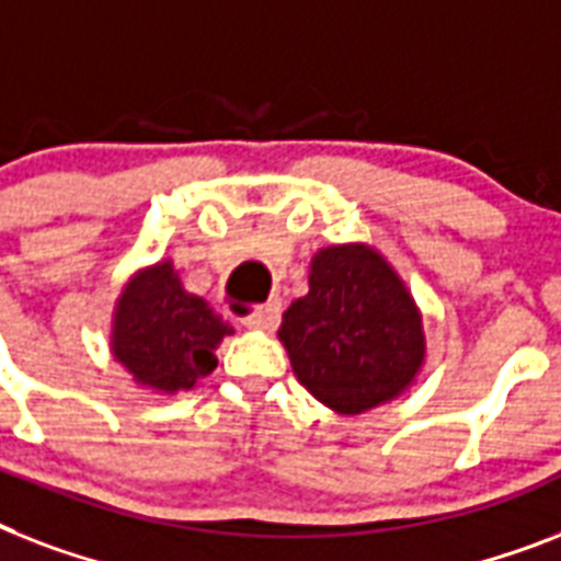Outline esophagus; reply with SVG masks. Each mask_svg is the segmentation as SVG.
Segmentation results:
<instances>
[{
	"label": "esophagus",
	"instance_id": "34e87169",
	"mask_svg": "<svg viewBox=\"0 0 561 561\" xmlns=\"http://www.w3.org/2000/svg\"><path fill=\"white\" fill-rule=\"evenodd\" d=\"M276 323H279V302H267V306L241 317V325L255 329V332H271V329H276Z\"/></svg>",
	"mask_w": 561,
	"mask_h": 561
}]
</instances>
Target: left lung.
<instances>
[{
	"instance_id": "8db88e82",
	"label": "left lung",
	"mask_w": 561,
	"mask_h": 561,
	"mask_svg": "<svg viewBox=\"0 0 561 561\" xmlns=\"http://www.w3.org/2000/svg\"><path fill=\"white\" fill-rule=\"evenodd\" d=\"M279 341L299 383L350 416L396 399L425 358L416 302L364 244L314 255L308 294L282 314Z\"/></svg>"
}]
</instances>
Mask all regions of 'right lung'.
<instances>
[{
	"label": "right lung",
	"mask_w": 561,
	"mask_h": 561,
	"mask_svg": "<svg viewBox=\"0 0 561 561\" xmlns=\"http://www.w3.org/2000/svg\"><path fill=\"white\" fill-rule=\"evenodd\" d=\"M229 332L206 299L183 290L174 264L160 262L139 273L118 299L113 355L151 390H192L218 367L215 346Z\"/></svg>",
	"instance_id": "1"
}]
</instances>
